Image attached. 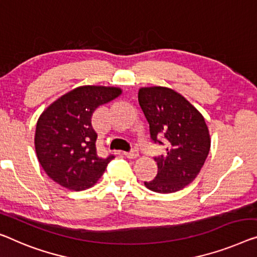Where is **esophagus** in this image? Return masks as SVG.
<instances>
[{"instance_id":"1","label":"esophagus","mask_w":257,"mask_h":257,"mask_svg":"<svg viewBox=\"0 0 257 257\" xmlns=\"http://www.w3.org/2000/svg\"><path fill=\"white\" fill-rule=\"evenodd\" d=\"M123 155L129 159H135V158H137V157H139V151H137L136 149H133V150L129 151V152H123Z\"/></svg>"}]
</instances>
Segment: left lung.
<instances>
[{
    "label": "left lung",
    "mask_w": 257,
    "mask_h": 257,
    "mask_svg": "<svg viewBox=\"0 0 257 257\" xmlns=\"http://www.w3.org/2000/svg\"><path fill=\"white\" fill-rule=\"evenodd\" d=\"M139 102L150 127L153 143L166 144L165 155L155 157L157 177L145 181L160 194L175 193L194 181L210 151V134L202 114L174 90L142 87Z\"/></svg>",
    "instance_id": "8db88e82"
}]
</instances>
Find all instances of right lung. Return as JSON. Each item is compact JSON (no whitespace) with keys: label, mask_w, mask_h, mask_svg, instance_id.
<instances>
[{"label":"right lung","mask_w":257,"mask_h":257,"mask_svg":"<svg viewBox=\"0 0 257 257\" xmlns=\"http://www.w3.org/2000/svg\"><path fill=\"white\" fill-rule=\"evenodd\" d=\"M110 86H79L63 94L38 118L34 147L46 174L71 190H84L101 178L113 155L98 156L92 114L121 94Z\"/></svg>","instance_id":"add662e5"}]
</instances>
